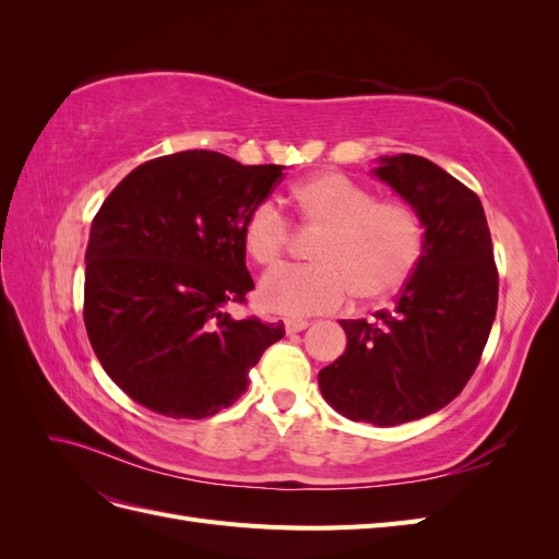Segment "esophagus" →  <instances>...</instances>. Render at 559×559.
<instances>
[{
  "mask_svg": "<svg viewBox=\"0 0 559 559\" xmlns=\"http://www.w3.org/2000/svg\"><path fill=\"white\" fill-rule=\"evenodd\" d=\"M284 326H286V333H298V331H306L310 326V321L289 317V319H284Z\"/></svg>",
  "mask_w": 559,
  "mask_h": 559,
  "instance_id": "obj_1",
  "label": "esophagus"
}]
</instances>
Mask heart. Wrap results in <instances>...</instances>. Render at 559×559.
Listing matches in <instances>:
<instances>
[{"instance_id": "b5f03b06", "label": "heart", "mask_w": 559, "mask_h": 559, "mask_svg": "<svg viewBox=\"0 0 559 559\" xmlns=\"http://www.w3.org/2000/svg\"><path fill=\"white\" fill-rule=\"evenodd\" d=\"M298 222L319 230L310 257L317 263L282 267L263 277L259 298L280 314H324L357 296L382 302L405 289L425 257L427 233L419 214L399 200H376L357 181L317 173L292 189ZM289 245V222L273 202H259L242 222L245 253L275 267Z\"/></svg>"}]
</instances>
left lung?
Instances as JSON below:
<instances>
[{
  "label": "left lung",
  "mask_w": 559,
  "mask_h": 559,
  "mask_svg": "<svg viewBox=\"0 0 559 559\" xmlns=\"http://www.w3.org/2000/svg\"><path fill=\"white\" fill-rule=\"evenodd\" d=\"M376 175L425 224L427 245L392 310L341 319L347 349L319 370L337 413L376 427L413 421L462 394L497 314L499 273L480 198L436 163L380 158Z\"/></svg>",
  "instance_id": "1"
}]
</instances>
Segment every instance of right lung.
<instances>
[{"instance_id": "add662e5", "label": "right lung", "mask_w": 559, "mask_h": 559, "mask_svg": "<svg viewBox=\"0 0 559 559\" xmlns=\"http://www.w3.org/2000/svg\"><path fill=\"white\" fill-rule=\"evenodd\" d=\"M216 151L146 160L95 214L83 321L107 376L144 408L202 419L228 408L284 324L233 319L253 280L242 222L282 179Z\"/></svg>"}]
</instances>
